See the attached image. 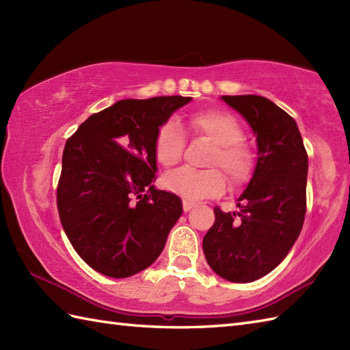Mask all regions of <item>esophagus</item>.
Instances as JSON below:
<instances>
[{
  "label": "esophagus",
  "mask_w": 350,
  "mask_h": 350,
  "mask_svg": "<svg viewBox=\"0 0 350 350\" xmlns=\"http://www.w3.org/2000/svg\"><path fill=\"white\" fill-rule=\"evenodd\" d=\"M192 207H196V203L191 202V200H183V211L189 212Z\"/></svg>",
  "instance_id": "esophagus-1"
}]
</instances>
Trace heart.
Wrapping results in <instances>:
<instances>
[{
  "instance_id": "heart-1",
  "label": "heart",
  "mask_w": 350,
  "mask_h": 350,
  "mask_svg": "<svg viewBox=\"0 0 350 350\" xmlns=\"http://www.w3.org/2000/svg\"><path fill=\"white\" fill-rule=\"evenodd\" d=\"M194 133L209 138L215 144L209 165H219L233 185H242L250 179L252 158L242 139V128L236 118L224 111H203L189 118ZM185 137L174 120L163 123L154 137V158L162 167H173L180 161ZM170 192L185 198L200 200L217 197L226 189V177L217 168L192 170L188 167L171 171L162 179Z\"/></svg>"
}]
</instances>
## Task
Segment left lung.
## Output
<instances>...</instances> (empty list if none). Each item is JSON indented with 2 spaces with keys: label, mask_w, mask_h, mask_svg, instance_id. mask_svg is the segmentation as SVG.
Returning <instances> with one entry per match:
<instances>
[{
  "label": "left lung",
  "mask_w": 350,
  "mask_h": 350,
  "mask_svg": "<svg viewBox=\"0 0 350 350\" xmlns=\"http://www.w3.org/2000/svg\"><path fill=\"white\" fill-rule=\"evenodd\" d=\"M254 132L257 162L236 200L237 212L215 207L203 239L207 263L221 278L251 282L273 271L292 250L306 218L308 156L298 124L257 94L221 96Z\"/></svg>",
  "instance_id": "1"
}]
</instances>
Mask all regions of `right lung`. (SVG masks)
Here are the masks:
<instances>
[{"label":"right lung","instance_id":"right-lung-1","mask_svg":"<svg viewBox=\"0 0 350 350\" xmlns=\"http://www.w3.org/2000/svg\"><path fill=\"white\" fill-rule=\"evenodd\" d=\"M192 98L123 99L90 116L66 141L58 213L72 247L107 277L150 266L183 212L182 200L158 189L154 137Z\"/></svg>","mask_w":350,"mask_h":350}]
</instances>
